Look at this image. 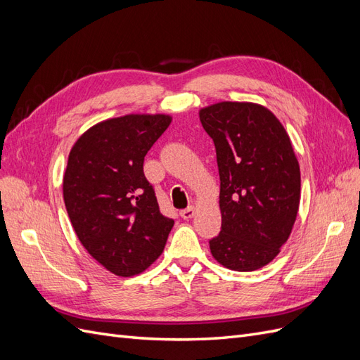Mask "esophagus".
Listing matches in <instances>:
<instances>
[{"label": "esophagus", "instance_id": "esophagus-1", "mask_svg": "<svg viewBox=\"0 0 360 360\" xmlns=\"http://www.w3.org/2000/svg\"><path fill=\"white\" fill-rule=\"evenodd\" d=\"M195 214V209L193 207H188V209H184L180 212V216L183 217V219H191V217H193Z\"/></svg>", "mask_w": 360, "mask_h": 360}]
</instances>
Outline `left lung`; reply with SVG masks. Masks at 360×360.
Segmentation results:
<instances>
[{
    "instance_id": "1",
    "label": "left lung",
    "mask_w": 360,
    "mask_h": 360,
    "mask_svg": "<svg viewBox=\"0 0 360 360\" xmlns=\"http://www.w3.org/2000/svg\"><path fill=\"white\" fill-rule=\"evenodd\" d=\"M219 168L221 233L210 252L236 271L269 264L287 242L300 202V168L284 126L267 108L221 102L200 111Z\"/></svg>"
}]
</instances>
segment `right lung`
<instances>
[{
    "mask_svg": "<svg viewBox=\"0 0 360 360\" xmlns=\"http://www.w3.org/2000/svg\"><path fill=\"white\" fill-rule=\"evenodd\" d=\"M169 123L163 114L105 120L70 150L63 197L72 226L86 252L117 276H134L153 264L174 225L160 213L143 168Z\"/></svg>",
    "mask_w": 360,
    "mask_h": 360,
    "instance_id": "add662e5",
    "label": "right lung"
}]
</instances>
